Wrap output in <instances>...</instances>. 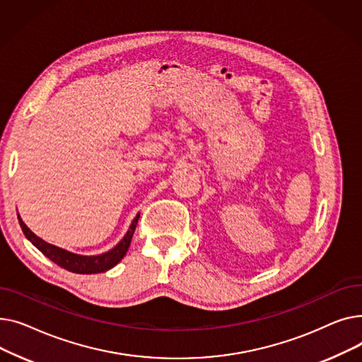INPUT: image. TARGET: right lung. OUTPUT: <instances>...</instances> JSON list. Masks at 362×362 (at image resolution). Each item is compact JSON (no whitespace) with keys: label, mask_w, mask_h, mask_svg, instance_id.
I'll return each instance as SVG.
<instances>
[{"label":"right lung","mask_w":362,"mask_h":362,"mask_svg":"<svg viewBox=\"0 0 362 362\" xmlns=\"http://www.w3.org/2000/svg\"><path fill=\"white\" fill-rule=\"evenodd\" d=\"M17 218H18V223H21V227H22L25 236L32 242L33 246H36V248L40 250L47 258H49L52 262L60 265V267H63L64 270L76 273V274H95V273H104V272L112 269L114 265H117L122 261V258L126 255L132 236H133V233H135V229H136L139 214L135 217V220L132 221L124 238L116 246H114L112 250H110L105 254L92 255V257L73 254V252L59 248V246L42 240L41 238H37L29 229L18 214H17Z\"/></svg>","instance_id":"obj_1"}]
</instances>
